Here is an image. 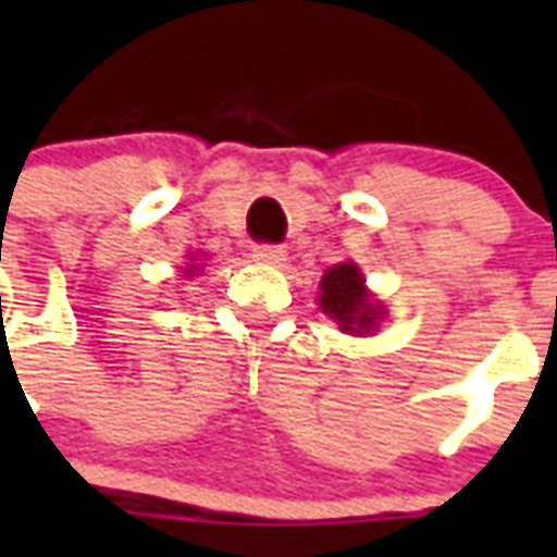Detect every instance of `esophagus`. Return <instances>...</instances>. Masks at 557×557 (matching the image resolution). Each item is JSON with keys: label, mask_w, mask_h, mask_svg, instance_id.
Wrapping results in <instances>:
<instances>
[{"label": "esophagus", "mask_w": 557, "mask_h": 557, "mask_svg": "<svg viewBox=\"0 0 557 557\" xmlns=\"http://www.w3.org/2000/svg\"><path fill=\"white\" fill-rule=\"evenodd\" d=\"M253 259L262 264H275V268H282V264L287 262V250H284L282 245H270V243L256 245Z\"/></svg>", "instance_id": "1"}]
</instances>
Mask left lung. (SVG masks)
<instances>
[{
	"instance_id": "left-lung-1",
	"label": "left lung",
	"mask_w": 557,
	"mask_h": 557,
	"mask_svg": "<svg viewBox=\"0 0 557 557\" xmlns=\"http://www.w3.org/2000/svg\"><path fill=\"white\" fill-rule=\"evenodd\" d=\"M321 309L332 314L343 332H371L376 326V307L368 301L366 278L357 270V264L343 262L326 270L321 282Z\"/></svg>"
}]
</instances>
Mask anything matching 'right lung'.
<instances>
[{
  "label": "right lung",
  "mask_w": 557,
  "mask_h": 557,
  "mask_svg": "<svg viewBox=\"0 0 557 557\" xmlns=\"http://www.w3.org/2000/svg\"><path fill=\"white\" fill-rule=\"evenodd\" d=\"M191 270H195V264H191V268H189V273H191Z\"/></svg>",
  "instance_id": "1"
}]
</instances>
